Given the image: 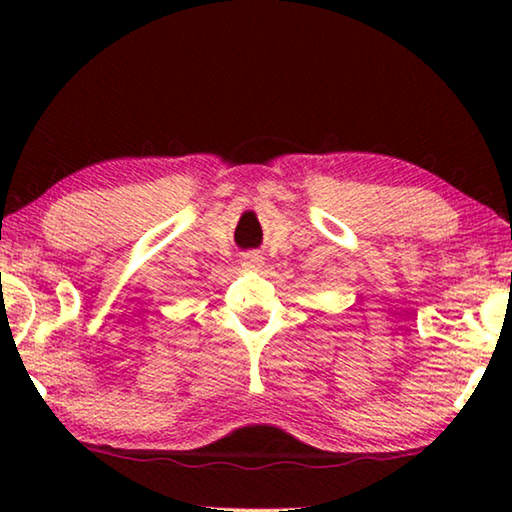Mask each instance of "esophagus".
<instances>
[{
  "mask_svg": "<svg viewBox=\"0 0 512 512\" xmlns=\"http://www.w3.org/2000/svg\"><path fill=\"white\" fill-rule=\"evenodd\" d=\"M241 266L250 268V271H257V268L264 266V257L259 250H248V253H244V257H241Z\"/></svg>",
  "mask_w": 512,
  "mask_h": 512,
  "instance_id": "34e87169",
  "label": "esophagus"
}]
</instances>
